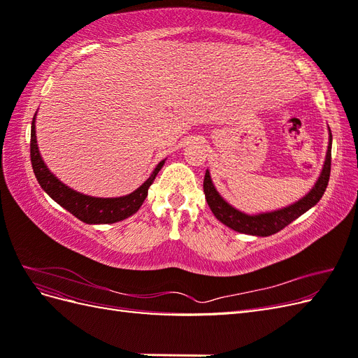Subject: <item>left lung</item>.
Masks as SVG:
<instances>
[{
    "instance_id": "8db88e82",
    "label": "left lung",
    "mask_w": 358,
    "mask_h": 358,
    "mask_svg": "<svg viewBox=\"0 0 358 358\" xmlns=\"http://www.w3.org/2000/svg\"><path fill=\"white\" fill-rule=\"evenodd\" d=\"M330 166H331V131L329 128V146H327L326 161H324L322 170L320 173L317 182L313 183V187L300 200L276 210L249 215L239 209H236L234 206H231L229 201L224 200V197L213 185L210 171L206 170L204 182H203L206 201H208L212 213L215 215V218L220 222H222L224 225L229 227V229L237 233L251 234L258 237L272 236L282 230L284 227H287L294 220H297L299 216L308 212L321 200L324 191H326L329 185Z\"/></svg>"
}]
</instances>
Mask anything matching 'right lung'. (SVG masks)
<instances>
[{"mask_svg": "<svg viewBox=\"0 0 358 358\" xmlns=\"http://www.w3.org/2000/svg\"><path fill=\"white\" fill-rule=\"evenodd\" d=\"M36 116L32 117L31 124V164L34 175L48 196L55 200L64 209L73 213L76 218L86 224H113L124 221L129 216L134 215L140 206L143 204L148 197V189L152 185L158 171L164 166L166 159L159 161L150 176L133 192L127 194L121 197H92L86 196L79 191H76L66 183H62L53 173L48 169L45 161L41 158V154L37 145L36 136Z\"/></svg>", "mask_w": 358, "mask_h": 358, "instance_id": "add662e5", "label": "right lung"}]
</instances>
